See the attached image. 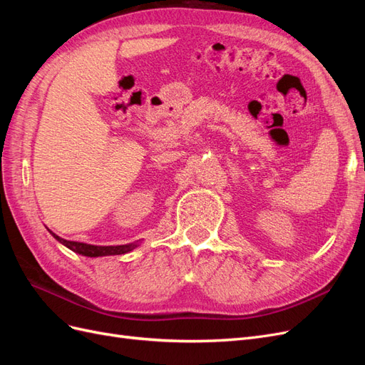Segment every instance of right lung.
Returning <instances> with one entry per match:
<instances>
[{
    "instance_id": "obj_1",
    "label": "right lung",
    "mask_w": 365,
    "mask_h": 365,
    "mask_svg": "<svg viewBox=\"0 0 365 365\" xmlns=\"http://www.w3.org/2000/svg\"><path fill=\"white\" fill-rule=\"evenodd\" d=\"M50 231V230H48ZM51 233V231H50ZM53 237L58 242H61L62 245L70 248L71 251L82 254V256L86 257H103V256H118V254H126L137 248V244H128V245H115V247H98V245H90V244H82V242H73V240H65L59 237L58 235L51 233Z\"/></svg>"
}]
</instances>
